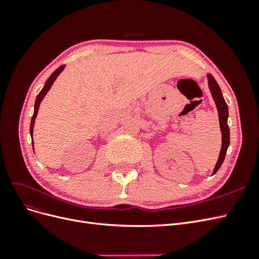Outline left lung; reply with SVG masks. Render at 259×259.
Here are the masks:
<instances>
[{
    "label": "left lung",
    "mask_w": 259,
    "mask_h": 259,
    "mask_svg": "<svg viewBox=\"0 0 259 259\" xmlns=\"http://www.w3.org/2000/svg\"><path fill=\"white\" fill-rule=\"evenodd\" d=\"M207 80H208V89L210 91L211 97H213L215 105L218 111V117H219V125H221V132H222V149L221 153H219L218 160L216 165L213 170V175L216 174V171L222 166V164L225 160L227 149L229 147L230 144V131L228 126V106H227L225 98L223 96V93L219 85L217 84L216 80L213 77V75L207 73Z\"/></svg>",
    "instance_id": "obj_1"
}]
</instances>
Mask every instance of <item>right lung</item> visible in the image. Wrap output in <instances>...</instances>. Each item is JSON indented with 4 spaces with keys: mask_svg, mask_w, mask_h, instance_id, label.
I'll return each instance as SVG.
<instances>
[{
    "mask_svg": "<svg viewBox=\"0 0 259 259\" xmlns=\"http://www.w3.org/2000/svg\"><path fill=\"white\" fill-rule=\"evenodd\" d=\"M65 65L64 66H60L58 69L55 70V71L52 73V75L49 77L48 80H46L44 86L42 91L38 93V95L36 96V99H35V104H34V112H33V115H32V119H31V123H30V135H31V139H32V147H33V127H34V123H35V119H36V115H37V111H38V108H40V104L41 101L43 100V98L45 97L46 94H48V92L51 90L52 85L54 84L55 80L57 79V76L62 72V70L65 69ZM34 150V148H33Z\"/></svg>",
    "mask_w": 259,
    "mask_h": 259,
    "instance_id": "1",
    "label": "right lung"
}]
</instances>
